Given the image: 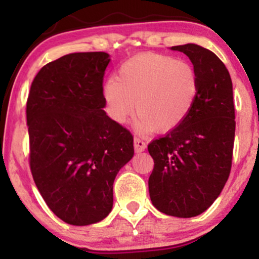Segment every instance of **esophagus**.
I'll use <instances>...</instances> for the list:
<instances>
[{
    "label": "esophagus",
    "mask_w": 259,
    "mask_h": 259,
    "mask_svg": "<svg viewBox=\"0 0 259 259\" xmlns=\"http://www.w3.org/2000/svg\"><path fill=\"white\" fill-rule=\"evenodd\" d=\"M134 147H135V151L138 153L144 152V151L146 150V142H145L144 140L135 138L134 139Z\"/></svg>",
    "instance_id": "1"
}]
</instances>
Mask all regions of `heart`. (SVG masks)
Here are the masks:
<instances>
[{
	"mask_svg": "<svg viewBox=\"0 0 259 259\" xmlns=\"http://www.w3.org/2000/svg\"><path fill=\"white\" fill-rule=\"evenodd\" d=\"M198 92L200 79L194 65L153 52L127 59L117 78L108 79L103 86L109 117L123 124L136 108V130L141 134L179 127L194 109Z\"/></svg>",
	"mask_w": 259,
	"mask_h": 259,
	"instance_id": "1",
	"label": "heart"
}]
</instances>
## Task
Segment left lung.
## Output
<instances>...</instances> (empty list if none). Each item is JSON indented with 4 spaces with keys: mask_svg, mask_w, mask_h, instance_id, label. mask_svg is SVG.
Wrapping results in <instances>:
<instances>
[{
    "mask_svg": "<svg viewBox=\"0 0 259 259\" xmlns=\"http://www.w3.org/2000/svg\"><path fill=\"white\" fill-rule=\"evenodd\" d=\"M185 53L198 74L200 92L179 127L153 140L148 179L152 204L164 214L191 218L221 195L233 160L235 107L227 67L209 50L195 44L173 46Z\"/></svg>",
    "mask_w": 259,
    "mask_h": 259,
    "instance_id": "obj_1",
    "label": "left lung"
}]
</instances>
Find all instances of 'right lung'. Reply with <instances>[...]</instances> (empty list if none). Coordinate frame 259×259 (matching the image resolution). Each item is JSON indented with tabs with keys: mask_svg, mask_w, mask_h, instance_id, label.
<instances>
[{
	"mask_svg": "<svg viewBox=\"0 0 259 259\" xmlns=\"http://www.w3.org/2000/svg\"><path fill=\"white\" fill-rule=\"evenodd\" d=\"M106 52L65 55L44 65L26 102L30 169L50 209L72 225L105 219L113 183L134 156L132 133L106 112Z\"/></svg>",
	"mask_w": 259,
	"mask_h": 259,
	"instance_id": "obj_1",
	"label": "right lung"
}]
</instances>
